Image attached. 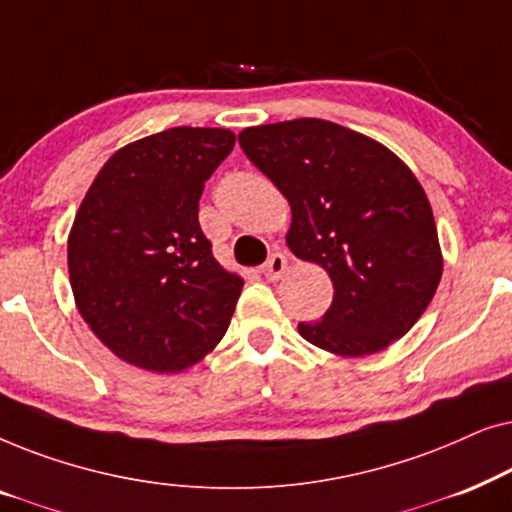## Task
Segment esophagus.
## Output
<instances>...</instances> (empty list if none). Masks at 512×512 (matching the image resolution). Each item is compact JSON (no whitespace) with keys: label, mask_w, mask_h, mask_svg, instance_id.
<instances>
[{"label":"esophagus","mask_w":512,"mask_h":512,"mask_svg":"<svg viewBox=\"0 0 512 512\" xmlns=\"http://www.w3.org/2000/svg\"><path fill=\"white\" fill-rule=\"evenodd\" d=\"M286 265H289L286 256L282 254V251H275V254H272L268 261L263 263L261 272H263L265 279H272V282H275V279H279L286 272Z\"/></svg>","instance_id":"34e87169"}]
</instances>
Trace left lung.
<instances>
[{
    "instance_id": "obj_1",
    "label": "left lung",
    "mask_w": 512,
    "mask_h": 512,
    "mask_svg": "<svg viewBox=\"0 0 512 512\" xmlns=\"http://www.w3.org/2000/svg\"><path fill=\"white\" fill-rule=\"evenodd\" d=\"M237 139L289 200V249L333 282L328 312L300 321V335L340 356H368L403 338L443 275L431 205L408 165L321 118L258 125Z\"/></svg>"
}]
</instances>
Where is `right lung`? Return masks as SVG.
I'll return each instance as SVG.
<instances>
[{"mask_svg":"<svg viewBox=\"0 0 512 512\" xmlns=\"http://www.w3.org/2000/svg\"><path fill=\"white\" fill-rule=\"evenodd\" d=\"M235 146L223 128H170L116 151L67 242L81 317L118 359L179 373L226 335L242 277L223 270L198 202Z\"/></svg>","mask_w":512,"mask_h":512,"instance_id":"1","label":"right lung"}]
</instances>
